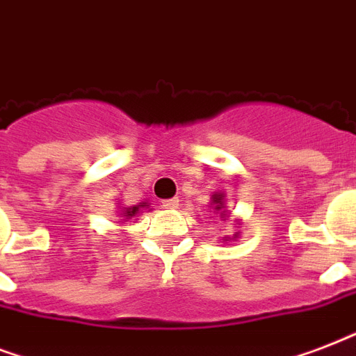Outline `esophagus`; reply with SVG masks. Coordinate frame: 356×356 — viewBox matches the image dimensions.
<instances>
[{"label": "esophagus", "instance_id": "esophagus-1", "mask_svg": "<svg viewBox=\"0 0 356 356\" xmlns=\"http://www.w3.org/2000/svg\"><path fill=\"white\" fill-rule=\"evenodd\" d=\"M178 202H180L178 198H169V200H163V208L176 209V208H178Z\"/></svg>", "mask_w": 356, "mask_h": 356}]
</instances>
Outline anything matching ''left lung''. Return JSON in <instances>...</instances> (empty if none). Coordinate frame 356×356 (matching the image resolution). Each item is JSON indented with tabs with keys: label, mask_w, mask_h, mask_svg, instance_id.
Segmentation results:
<instances>
[{
	"label": "left lung",
	"mask_w": 356,
	"mask_h": 356,
	"mask_svg": "<svg viewBox=\"0 0 356 356\" xmlns=\"http://www.w3.org/2000/svg\"><path fill=\"white\" fill-rule=\"evenodd\" d=\"M209 208L213 209V213L219 216L221 219L228 217V209H227V200H225V191H216L209 198ZM236 222L239 225V219H236ZM239 232H236L234 236H225L222 241H238Z\"/></svg>",
	"instance_id": "1"
}]
</instances>
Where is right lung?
<instances>
[{"mask_svg": "<svg viewBox=\"0 0 356 356\" xmlns=\"http://www.w3.org/2000/svg\"><path fill=\"white\" fill-rule=\"evenodd\" d=\"M117 209H118V217H120V222L126 225V222L131 221V219L137 221V217H139L145 209L150 211V204H148V200H143V202L134 204V206H124V204H120Z\"/></svg>", "mask_w": 356, "mask_h": 356, "instance_id": "right-lung-1", "label": "right lung"}]
</instances>
